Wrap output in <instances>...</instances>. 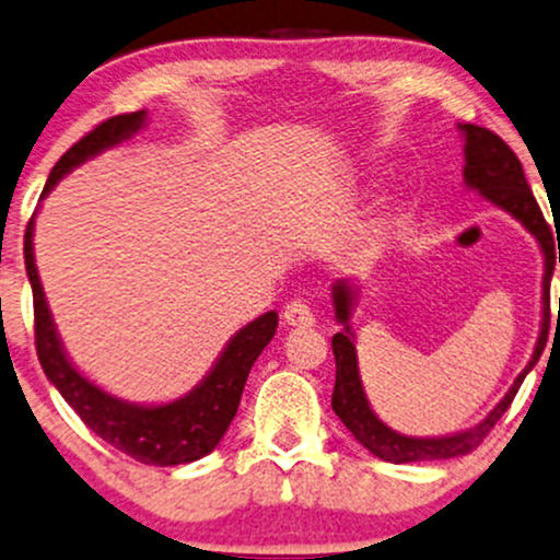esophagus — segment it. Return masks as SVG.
<instances>
[{
    "label": "esophagus",
    "mask_w": 560,
    "mask_h": 560,
    "mask_svg": "<svg viewBox=\"0 0 560 560\" xmlns=\"http://www.w3.org/2000/svg\"><path fill=\"white\" fill-rule=\"evenodd\" d=\"M285 322L291 324V327H314V322H316L314 308L308 306L306 301L293 299V301L285 306Z\"/></svg>",
    "instance_id": "obj_1"
}]
</instances>
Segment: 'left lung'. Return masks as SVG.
Wrapping results in <instances>:
<instances>
[{
    "mask_svg": "<svg viewBox=\"0 0 560 560\" xmlns=\"http://www.w3.org/2000/svg\"><path fill=\"white\" fill-rule=\"evenodd\" d=\"M462 132H465V182L472 189H478L482 197L491 199L493 205H499L501 210L512 212L520 223L527 228L533 236L540 241L542 254H545V278H542V332L537 340V348L533 353V361L527 363V369L516 376L512 389L506 392V397L493 407L491 416L480 420L478 425L470 431L454 433V436H441V439H412L402 436V433L392 431L389 425H384L382 420L374 416L369 399L363 395L361 374H358V355L353 345V332H350L348 319H350V306H353V288L348 282H335L332 299H335V314L337 322L345 324L342 332L332 337V350H335V363H337V376H335V392H332V410L337 418L342 420L353 436L369 448L371 454H376L378 459L395 462H428V459H452L462 457V454H470L472 448L482 444V439L491 433V428L499 423L503 412L509 410V405L514 402L516 392L524 382V376L533 371V365L540 361L542 348H545V322L550 319V278H553L556 269V254L560 261V248L556 252L553 236H550V225L545 223L540 205L529 189L527 178H524L520 158L514 155V150L501 140L499 135H493L491 129L475 127V124H462Z\"/></svg>",
    "mask_w": 560,
    "mask_h": 560,
    "instance_id": "8db88e82",
    "label": "left lung"
}]
</instances>
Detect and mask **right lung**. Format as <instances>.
I'll return each mask as SVG.
<instances>
[{
	"instance_id": "add662e5",
	"label": "right lung",
	"mask_w": 560,
	"mask_h": 560,
	"mask_svg": "<svg viewBox=\"0 0 560 560\" xmlns=\"http://www.w3.org/2000/svg\"><path fill=\"white\" fill-rule=\"evenodd\" d=\"M142 121L144 112L119 114L101 121L93 132H88L59 158V163L48 174L40 197H46L74 165L132 137L142 127ZM23 254L27 280H31L33 288V316H36L33 327H36V353L40 369H44L48 382L57 386L59 395L67 399V405L82 418V423L93 433H98L106 444L119 448L127 457L142 462V465L171 467L202 459L205 454H210L218 446V441L223 439L231 420L236 418L248 371H252L261 350L267 348V342L275 337L278 314L267 312L259 319L248 322L228 342L215 369L186 397L158 407L132 405L106 395L67 361L57 327H54L51 314H48L36 259H33V218L25 228Z\"/></svg>"
}]
</instances>
